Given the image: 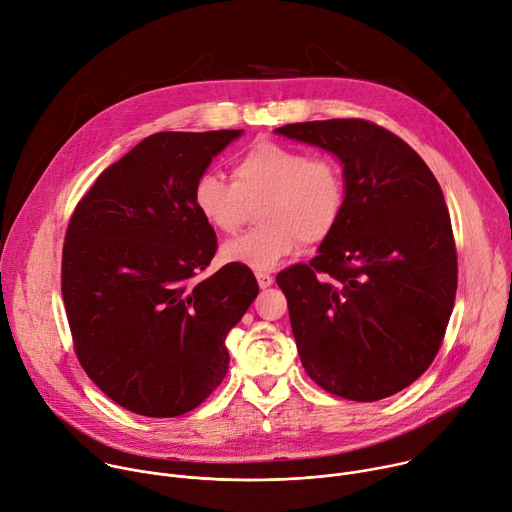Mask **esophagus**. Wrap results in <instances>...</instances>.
<instances>
[{
  "label": "esophagus",
  "mask_w": 512,
  "mask_h": 512,
  "mask_svg": "<svg viewBox=\"0 0 512 512\" xmlns=\"http://www.w3.org/2000/svg\"><path fill=\"white\" fill-rule=\"evenodd\" d=\"M255 277H257V282H259V288H261V290H267V288L273 284V277H271L267 271H257Z\"/></svg>",
  "instance_id": "obj_1"
}]
</instances>
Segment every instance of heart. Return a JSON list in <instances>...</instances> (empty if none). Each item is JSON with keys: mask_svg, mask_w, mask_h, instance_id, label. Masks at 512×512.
Returning <instances> with one entry per match:
<instances>
[{"mask_svg": "<svg viewBox=\"0 0 512 512\" xmlns=\"http://www.w3.org/2000/svg\"><path fill=\"white\" fill-rule=\"evenodd\" d=\"M192 202L200 218L222 235H235L247 206L263 202L261 228L222 245L226 263L257 271L275 269L304 245L329 239L345 208V179L329 157L259 141L232 167V183L204 173L194 185Z\"/></svg>", "mask_w": 512, "mask_h": 512, "instance_id": "1", "label": "heart"}]
</instances>
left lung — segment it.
Segmentation results:
<instances>
[{"instance_id": "8db88e82", "label": "left lung", "mask_w": 512, "mask_h": 512, "mask_svg": "<svg viewBox=\"0 0 512 512\" xmlns=\"http://www.w3.org/2000/svg\"><path fill=\"white\" fill-rule=\"evenodd\" d=\"M335 155L345 208L310 265L277 275L306 374L327 392L374 402L435 359L455 302L457 255L443 192L402 138L357 118L275 128Z\"/></svg>"}]
</instances>
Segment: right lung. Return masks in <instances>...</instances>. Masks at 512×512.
Here are the masks:
<instances>
[{
    "instance_id": "1",
    "label": "right lung",
    "mask_w": 512,
    "mask_h": 512,
    "mask_svg": "<svg viewBox=\"0 0 512 512\" xmlns=\"http://www.w3.org/2000/svg\"><path fill=\"white\" fill-rule=\"evenodd\" d=\"M243 130L157 132L110 165L77 204L61 290L85 374L130 412L194 410L228 371L226 335L259 294L249 267L206 280L214 230L192 194Z\"/></svg>"
}]
</instances>
